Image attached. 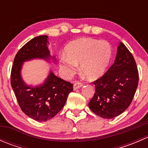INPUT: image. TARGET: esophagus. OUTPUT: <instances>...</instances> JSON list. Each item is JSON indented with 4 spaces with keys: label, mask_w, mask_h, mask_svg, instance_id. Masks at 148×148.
<instances>
[{
    "label": "esophagus",
    "mask_w": 148,
    "mask_h": 148,
    "mask_svg": "<svg viewBox=\"0 0 148 148\" xmlns=\"http://www.w3.org/2000/svg\"><path fill=\"white\" fill-rule=\"evenodd\" d=\"M82 86H83V84L82 83L79 82H76L75 84H74V86H73V88H74V90H76V89H79V88H81Z\"/></svg>",
    "instance_id": "esophagus-1"
}]
</instances>
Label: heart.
Here are the masks:
<instances>
[{"label":"heart","mask_w":148,"mask_h":148,"mask_svg":"<svg viewBox=\"0 0 148 148\" xmlns=\"http://www.w3.org/2000/svg\"><path fill=\"white\" fill-rule=\"evenodd\" d=\"M65 52L59 57V66L66 78L75 74L80 64V70L86 78L97 79L105 72L112 56L110 43L87 38L70 42Z\"/></svg>","instance_id":"heart-1"}]
</instances>
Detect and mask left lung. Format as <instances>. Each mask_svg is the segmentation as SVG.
Masks as SVG:
<instances>
[{"instance_id": "1", "label": "left lung", "mask_w": 148, "mask_h": 148, "mask_svg": "<svg viewBox=\"0 0 148 148\" xmlns=\"http://www.w3.org/2000/svg\"><path fill=\"white\" fill-rule=\"evenodd\" d=\"M138 80L135 59L125 44L120 42L114 64L101 78L93 82L96 92L89 102V107L104 119L120 115L132 102Z\"/></svg>"}]
</instances>
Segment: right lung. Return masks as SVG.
<instances>
[{
  "label": "right lung",
  "mask_w": 148,
  "mask_h": 148,
  "mask_svg": "<svg viewBox=\"0 0 148 148\" xmlns=\"http://www.w3.org/2000/svg\"><path fill=\"white\" fill-rule=\"evenodd\" d=\"M49 36L32 38L18 51L11 69L10 83L22 111L30 118L46 122L54 117L64 107L73 84L56 77L51 69L42 84H27L21 75L23 63L33 59H43L56 63L55 56L50 54Z\"/></svg>",
  "instance_id": "right-lung-1"
}]
</instances>
